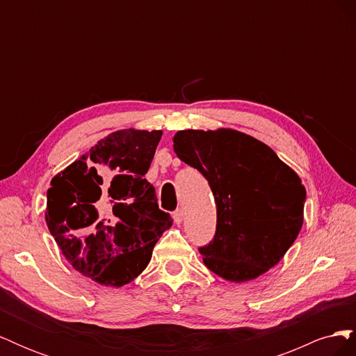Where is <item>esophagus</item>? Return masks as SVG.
Instances as JSON below:
<instances>
[{
	"instance_id": "34e87169",
	"label": "esophagus",
	"mask_w": 356,
	"mask_h": 356,
	"mask_svg": "<svg viewBox=\"0 0 356 356\" xmlns=\"http://www.w3.org/2000/svg\"><path fill=\"white\" fill-rule=\"evenodd\" d=\"M182 218H184V213H182L181 209H177V211L174 212V221H175V224H181V222H182Z\"/></svg>"
}]
</instances>
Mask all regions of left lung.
Segmentation results:
<instances>
[{
    "mask_svg": "<svg viewBox=\"0 0 356 356\" xmlns=\"http://www.w3.org/2000/svg\"><path fill=\"white\" fill-rule=\"evenodd\" d=\"M174 152L208 179L217 232L199 248L211 272L230 282L261 276L282 260L303 225L300 177L254 136L234 129L179 131Z\"/></svg>",
    "mask_w": 356,
    "mask_h": 356,
    "instance_id": "obj_1",
    "label": "left lung"
}]
</instances>
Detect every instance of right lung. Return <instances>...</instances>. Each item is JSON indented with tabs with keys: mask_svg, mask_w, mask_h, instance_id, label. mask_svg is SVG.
Segmentation results:
<instances>
[{
	"mask_svg": "<svg viewBox=\"0 0 356 356\" xmlns=\"http://www.w3.org/2000/svg\"><path fill=\"white\" fill-rule=\"evenodd\" d=\"M161 134L113 132L50 182L47 227L75 270L101 285L132 282L172 225L145 179Z\"/></svg>",
	"mask_w": 356,
	"mask_h": 356,
	"instance_id": "add662e5",
	"label": "right lung"
}]
</instances>
